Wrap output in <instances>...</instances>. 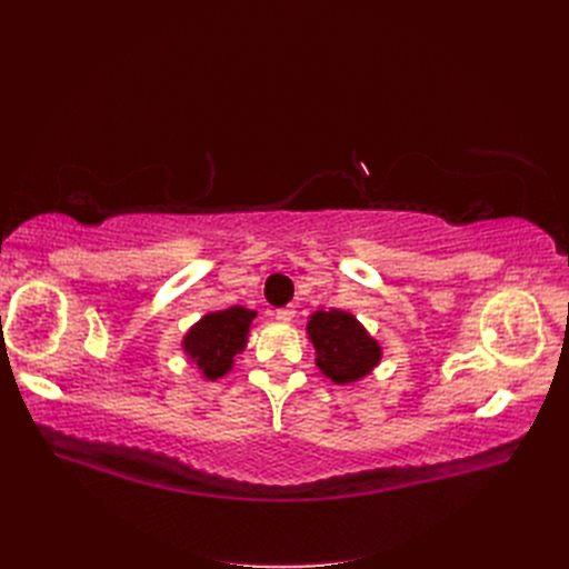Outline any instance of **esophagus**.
<instances>
[{
    "instance_id": "esophagus-1",
    "label": "esophagus",
    "mask_w": 569,
    "mask_h": 569,
    "mask_svg": "<svg viewBox=\"0 0 569 569\" xmlns=\"http://www.w3.org/2000/svg\"><path fill=\"white\" fill-rule=\"evenodd\" d=\"M295 318H297V311L291 306L280 308V311H278V320H282V322H291Z\"/></svg>"
}]
</instances>
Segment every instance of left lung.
<instances>
[{"label":"left lung","instance_id":"obj_1","mask_svg":"<svg viewBox=\"0 0 569 569\" xmlns=\"http://www.w3.org/2000/svg\"><path fill=\"white\" fill-rule=\"evenodd\" d=\"M306 335L316 349V366L335 385L366 380L382 360V343L353 313L330 308L308 316Z\"/></svg>","mask_w":569,"mask_h":569}]
</instances>
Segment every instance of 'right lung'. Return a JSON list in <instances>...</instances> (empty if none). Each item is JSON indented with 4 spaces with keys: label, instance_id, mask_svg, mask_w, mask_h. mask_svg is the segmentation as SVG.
Instances as JSON below:
<instances>
[{
    "label": "right lung",
    "instance_id": "1",
    "mask_svg": "<svg viewBox=\"0 0 569 569\" xmlns=\"http://www.w3.org/2000/svg\"><path fill=\"white\" fill-rule=\"evenodd\" d=\"M253 318L256 311L244 306H230L201 316L184 332L180 347L206 382H216L234 368V358L247 349Z\"/></svg>",
    "mask_w": 569,
    "mask_h": 569
}]
</instances>
